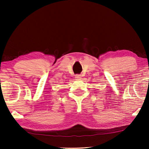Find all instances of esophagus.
<instances>
[{"label":"esophagus","mask_w":149,"mask_h":149,"mask_svg":"<svg viewBox=\"0 0 149 149\" xmlns=\"http://www.w3.org/2000/svg\"><path fill=\"white\" fill-rule=\"evenodd\" d=\"M75 79H80L81 78V76L80 75H75Z\"/></svg>","instance_id":"1"}]
</instances>
